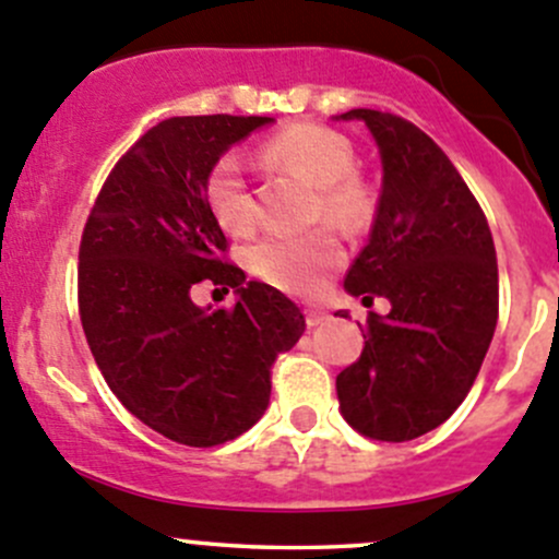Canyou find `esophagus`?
Masks as SVG:
<instances>
[{
    "label": "esophagus",
    "mask_w": 559,
    "mask_h": 559,
    "mask_svg": "<svg viewBox=\"0 0 559 559\" xmlns=\"http://www.w3.org/2000/svg\"><path fill=\"white\" fill-rule=\"evenodd\" d=\"M328 311H322V308H306V324L308 328H319V324L328 322Z\"/></svg>",
    "instance_id": "1"
}]
</instances>
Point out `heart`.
<instances>
[{"label": "heart", "mask_w": 559, "mask_h": 559, "mask_svg": "<svg viewBox=\"0 0 559 559\" xmlns=\"http://www.w3.org/2000/svg\"><path fill=\"white\" fill-rule=\"evenodd\" d=\"M262 158L317 186L313 221H328L344 231H360L371 221L377 197L355 171V147L338 130L313 122L289 124L262 144ZM204 199L229 235H251L257 226V199L235 153H224L210 166ZM341 262L344 248L330 229L297 237L270 235L248 248V270L267 286L297 297L317 295Z\"/></svg>", "instance_id": "b5f03b06"}]
</instances>
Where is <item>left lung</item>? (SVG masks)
Returning a JSON list of instances; mask_svg holds the SVG:
<instances>
[{
  "instance_id": "1",
  "label": "left lung",
  "mask_w": 559,
  "mask_h": 559,
  "mask_svg": "<svg viewBox=\"0 0 559 559\" xmlns=\"http://www.w3.org/2000/svg\"><path fill=\"white\" fill-rule=\"evenodd\" d=\"M341 119L368 124L384 171L344 286L366 306L388 297L390 313H368L366 346L335 390L352 429L406 442L445 424L478 377L500 313L495 240L456 166L417 124L373 108Z\"/></svg>"
}]
</instances>
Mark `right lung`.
Returning a JSON list of instances; mask_svg holds the SVG:
<instances>
[{
  "label": "right lung",
  "mask_w": 559,
  "mask_h": 559,
  "mask_svg": "<svg viewBox=\"0 0 559 559\" xmlns=\"http://www.w3.org/2000/svg\"><path fill=\"white\" fill-rule=\"evenodd\" d=\"M270 117H171L114 164L79 246V317L111 393L188 448L235 440L264 415L273 362L306 330L278 289L226 259L204 199L207 171ZM199 285L235 288L231 309H199Z\"/></svg>",
  "instance_id": "obj_1"
}]
</instances>
